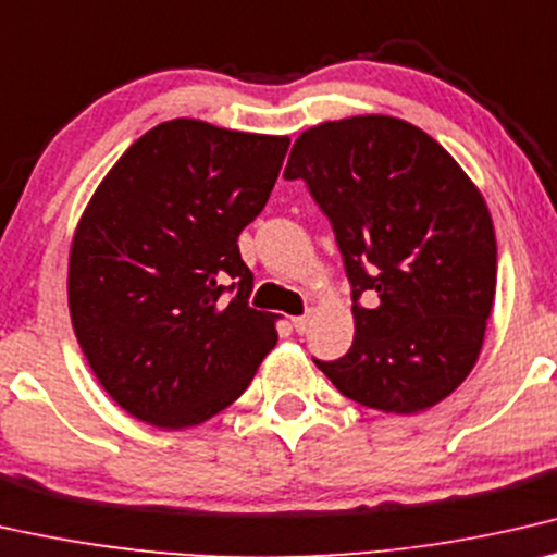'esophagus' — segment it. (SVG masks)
Segmentation results:
<instances>
[{
    "mask_svg": "<svg viewBox=\"0 0 557 557\" xmlns=\"http://www.w3.org/2000/svg\"><path fill=\"white\" fill-rule=\"evenodd\" d=\"M293 327L302 335L310 327V314H297V318H293Z\"/></svg>",
    "mask_w": 557,
    "mask_h": 557,
    "instance_id": "1",
    "label": "esophagus"
}]
</instances>
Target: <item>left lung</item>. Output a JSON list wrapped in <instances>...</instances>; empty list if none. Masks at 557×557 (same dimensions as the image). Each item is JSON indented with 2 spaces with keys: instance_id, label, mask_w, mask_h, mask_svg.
<instances>
[{
  "instance_id": "left-lung-1",
  "label": "left lung",
  "mask_w": 557,
  "mask_h": 557,
  "mask_svg": "<svg viewBox=\"0 0 557 557\" xmlns=\"http://www.w3.org/2000/svg\"><path fill=\"white\" fill-rule=\"evenodd\" d=\"M285 180H302L325 212L352 287V347L314 364L364 408L412 414L445 400L478 362L495 300L480 189L433 137L385 114L302 132Z\"/></svg>"
}]
</instances>
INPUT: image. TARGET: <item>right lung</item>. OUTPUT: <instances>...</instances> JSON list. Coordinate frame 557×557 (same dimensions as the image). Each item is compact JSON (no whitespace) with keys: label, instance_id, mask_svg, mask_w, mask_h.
Here are the masks:
<instances>
[{"label":"right lung","instance_id":"right-lung-1","mask_svg":"<svg viewBox=\"0 0 557 557\" xmlns=\"http://www.w3.org/2000/svg\"><path fill=\"white\" fill-rule=\"evenodd\" d=\"M287 137L199 120L157 124L124 152L82 214L70 314L112 400L162 430L193 428L252 383L277 343L250 307L237 237L268 205Z\"/></svg>","mask_w":557,"mask_h":557}]
</instances>
